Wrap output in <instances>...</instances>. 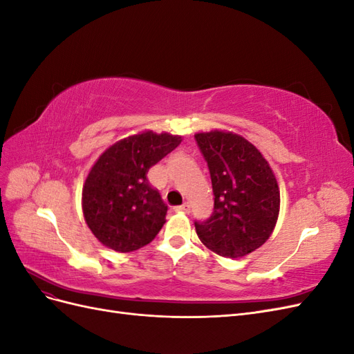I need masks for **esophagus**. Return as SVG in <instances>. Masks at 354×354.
<instances>
[{"instance_id":"obj_1","label":"esophagus","mask_w":354,"mask_h":354,"mask_svg":"<svg viewBox=\"0 0 354 354\" xmlns=\"http://www.w3.org/2000/svg\"><path fill=\"white\" fill-rule=\"evenodd\" d=\"M176 211H180V212H190V203H189V202H185L183 205L176 207Z\"/></svg>"}]
</instances>
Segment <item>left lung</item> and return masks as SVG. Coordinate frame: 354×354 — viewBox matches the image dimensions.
I'll list each match as a JSON object with an SVG mask.
<instances>
[{
  "label": "left lung",
  "instance_id": "8db88e82",
  "mask_svg": "<svg viewBox=\"0 0 354 354\" xmlns=\"http://www.w3.org/2000/svg\"><path fill=\"white\" fill-rule=\"evenodd\" d=\"M214 192V212L195 223L198 238L226 259L250 254L270 238L279 217L281 190L272 167L245 137L224 130L196 133Z\"/></svg>",
  "mask_w": 354,
  "mask_h": 354
}]
</instances>
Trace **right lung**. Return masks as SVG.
I'll use <instances>...</instances> for the list:
<instances>
[{
	"instance_id": "obj_1",
	"label": "right lung",
	"mask_w": 354,
	"mask_h": 354,
	"mask_svg": "<svg viewBox=\"0 0 354 354\" xmlns=\"http://www.w3.org/2000/svg\"><path fill=\"white\" fill-rule=\"evenodd\" d=\"M181 136L145 130L113 143L82 186V214L97 241L116 252L151 243L165 224L167 205L147 171L181 143Z\"/></svg>"
}]
</instances>
